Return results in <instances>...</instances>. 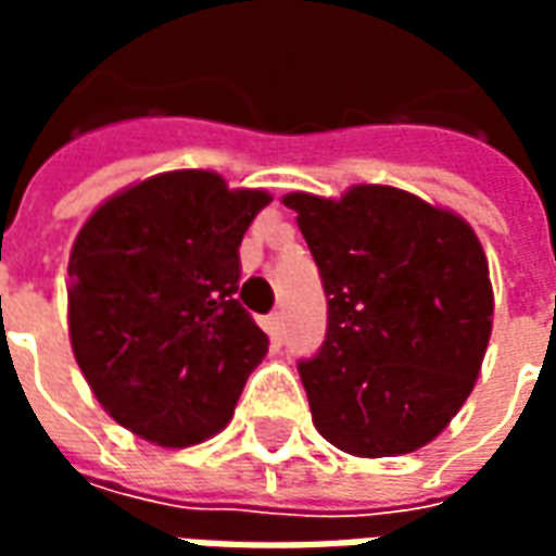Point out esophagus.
<instances>
[{"mask_svg": "<svg viewBox=\"0 0 556 556\" xmlns=\"http://www.w3.org/2000/svg\"><path fill=\"white\" fill-rule=\"evenodd\" d=\"M267 333H270V339H274V342H282V337H286V325H282V313H270L267 315Z\"/></svg>", "mask_w": 556, "mask_h": 556, "instance_id": "obj_1", "label": "esophagus"}]
</instances>
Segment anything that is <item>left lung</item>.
Masks as SVG:
<instances>
[{
    "instance_id": "1",
    "label": "left lung",
    "mask_w": 556,
    "mask_h": 556,
    "mask_svg": "<svg viewBox=\"0 0 556 556\" xmlns=\"http://www.w3.org/2000/svg\"><path fill=\"white\" fill-rule=\"evenodd\" d=\"M313 253L327 333L298 363L315 429L363 458L438 438L473 390L491 337L489 262L465 219L361 184L339 202L282 199Z\"/></svg>"
}]
</instances>
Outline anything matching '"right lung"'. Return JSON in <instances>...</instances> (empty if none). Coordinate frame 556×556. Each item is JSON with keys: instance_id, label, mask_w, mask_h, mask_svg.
<instances>
[{"instance_id": "right-lung-1", "label": "right lung", "mask_w": 556, "mask_h": 556, "mask_svg": "<svg viewBox=\"0 0 556 556\" xmlns=\"http://www.w3.org/2000/svg\"><path fill=\"white\" fill-rule=\"evenodd\" d=\"M262 190L181 169L130 187L83 226L67 265L79 369L115 422L190 446L235 414L267 337L238 301V247Z\"/></svg>"}]
</instances>
